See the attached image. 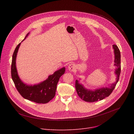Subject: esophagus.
Instances as JSON below:
<instances>
[{
  "instance_id": "esophagus-1",
  "label": "esophagus",
  "mask_w": 134,
  "mask_h": 134,
  "mask_svg": "<svg viewBox=\"0 0 134 134\" xmlns=\"http://www.w3.org/2000/svg\"><path fill=\"white\" fill-rule=\"evenodd\" d=\"M75 65L74 64V63H71V64H69L68 68V69L70 71H74L75 69Z\"/></svg>"
}]
</instances>
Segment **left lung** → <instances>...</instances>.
<instances>
[{
	"instance_id": "8db88e82",
	"label": "left lung",
	"mask_w": 134,
	"mask_h": 134,
	"mask_svg": "<svg viewBox=\"0 0 134 134\" xmlns=\"http://www.w3.org/2000/svg\"><path fill=\"white\" fill-rule=\"evenodd\" d=\"M113 48L115 53V66L117 67L115 70V74L117 75L116 82L111 84L109 87H102L94 91H91L85 88L79 82L78 80H76V91L79 97L83 100L90 103L101 100L105 98L109 97L115 88L121 73V53L116 45L114 44Z\"/></svg>"
}]
</instances>
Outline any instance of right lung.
<instances>
[{
    "instance_id": "add662e5",
    "label": "right lung",
    "mask_w": 134,
    "mask_h": 134,
    "mask_svg": "<svg viewBox=\"0 0 134 134\" xmlns=\"http://www.w3.org/2000/svg\"><path fill=\"white\" fill-rule=\"evenodd\" d=\"M29 34V32L26 35L24 40ZM20 43L17 45L12 55L11 63L12 80L18 92L25 99L38 104L47 103L55 97L57 84L60 77L65 73V68L63 67L56 71L54 74L49 75L47 79L40 83L34 85H26L19 78L16 65L17 54Z\"/></svg>"
}]
</instances>
